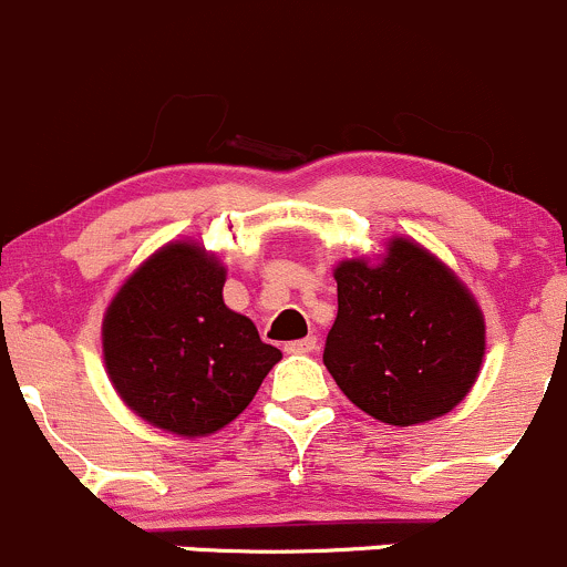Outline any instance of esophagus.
I'll use <instances>...</instances> for the list:
<instances>
[{
  "label": "esophagus",
  "mask_w": 567,
  "mask_h": 567,
  "mask_svg": "<svg viewBox=\"0 0 567 567\" xmlns=\"http://www.w3.org/2000/svg\"><path fill=\"white\" fill-rule=\"evenodd\" d=\"M318 348V337H305V340H293L285 346L288 353H312Z\"/></svg>",
  "instance_id": "obj_1"
}]
</instances>
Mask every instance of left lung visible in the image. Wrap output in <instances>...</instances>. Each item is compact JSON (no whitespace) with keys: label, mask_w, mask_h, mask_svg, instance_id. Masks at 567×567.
<instances>
[{"label":"left lung","mask_w":567,"mask_h":567,"mask_svg":"<svg viewBox=\"0 0 567 567\" xmlns=\"http://www.w3.org/2000/svg\"><path fill=\"white\" fill-rule=\"evenodd\" d=\"M334 279L337 318L323 364L353 405L405 427L466 398L483 364L485 323L444 262L394 238L384 262L346 260Z\"/></svg>","instance_id":"8db88e82"}]
</instances>
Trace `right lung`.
I'll return each mask as SVG.
<instances>
[{
    "mask_svg": "<svg viewBox=\"0 0 567 567\" xmlns=\"http://www.w3.org/2000/svg\"><path fill=\"white\" fill-rule=\"evenodd\" d=\"M225 268L197 244L142 262L104 318V362L134 414L177 436L236 420L282 359L221 299Z\"/></svg>",
    "mask_w": 567,
    "mask_h": 567,
    "instance_id": "add662e5",
    "label": "right lung"
}]
</instances>
